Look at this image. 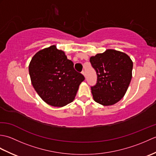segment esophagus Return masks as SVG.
I'll return each instance as SVG.
<instances>
[{
    "label": "esophagus",
    "instance_id": "34e87169",
    "mask_svg": "<svg viewBox=\"0 0 156 156\" xmlns=\"http://www.w3.org/2000/svg\"><path fill=\"white\" fill-rule=\"evenodd\" d=\"M82 74H83V75L84 76V77H85V76H86V74H85V72H84V70H82Z\"/></svg>",
    "mask_w": 156,
    "mask_h": 156
}]
</instances>
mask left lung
Masks as SVG:
<instances>
[{
    "label": "left lung",
    "instance_id": "left-lung-1",
    "mask_svg": "<svg viewBox=\"0 0 156 156\" xmlns=\"http://www.w3.org/2000/svg\"><path fill=\"white\" fill-rule=\"evenodd\" d=\"M90 62L97 75L91 87L95 102L104 106L117 103L124 97L132 78L133 62L123 52L107 49L92 56Z\"/></svg>",
    "mask_w": 156,
    "mask_h": 156
}]
</instances>
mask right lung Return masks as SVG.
I'll return each mask as SVG.
<instances>
[{
    "mask_svg": "<svg viewBox=\"0 0 156 156\" xmlns=\"http://www.w3.org/2000/svg\"><path fill=\"white\" fill-rule=\"evenodd\" d=\"M33 87L46 103L61 107L74 101L84 80L74 68V63L55 45L36 53L29 66Z\"/></svg>",
    "mask_w": 156,
    "mask_h": 156,
    "instance_id": "add662e5",
    "label": "right lung"
}]
</instances>
